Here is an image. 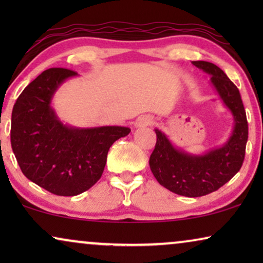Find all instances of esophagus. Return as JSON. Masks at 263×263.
Segmentation results:
<instances>
[{
  "instance_id": "obj_1",
  "label": "esophagus",
  "mask_w": 263,
  "mask_h": 263,
  "mask_svg": "<svg viewBox=\"0 0 263 263\" xmlns=\"http://www.w3.org/2000/svg\"><path fill=\"white\" fill-rule=\"evenodd\" d=\"M153 123V118L151 116H147V115H143V116H140L138 120H136L135 125L138 128H143L147 127V125H151Z\"/></svg>"
}]
</instances>
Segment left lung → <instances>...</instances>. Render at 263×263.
<instances>
[{"mask_svg":"<svg viewBox=\"0 0 263 263\" xmlns=\"http://www.w3.org/2000/svg\"><path fill=\"white\" fill-rule=\"evenodd\" d=\"M193 64L211 75V82L225 106L231 111L235 125L228 141L202 154H192L172 145L167 136L154 129L157 143L149 167L160 185L182 196L199 197L213 193L228 183L242 167L248 141V122L238 88L224 71L206 61Z\"/></svg>","mask_w":263,"mask_h":263,"instance_id":"left-lung-1","label":"left lung"}]
</instances>
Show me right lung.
I'll list each match as a JSON object with an SVG mask.
<instances>
[{
	"mask_svg": "<svg viewBox=\"0 0 263 263\" xmlns=\"http://www.w3.org/2000/svg\"><path fill=\"white\" fill-rule=\"evenodd\" d=\"M78 73L51 68L21 92L12 112L10 142L23 174L60 196H75L102 177L110 147L128 127L77 128L63 124L51 106L53 96Z\"/></svg>",
	"mask_w": 263,
	"mask_h": 263,
	"instance_id": "add662e5",
	"label": "right lung"
}]
</instances>
